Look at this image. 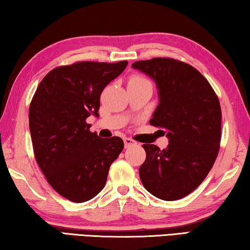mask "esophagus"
Segmentation results:
<instances>
[{
  "mask_svg": "<svg viewBox=\"0 0 250 250\" xmlns=\"http://www.w3.org/2000/svg\"><path fill=\"white\" fill-rule=\"evenodd\" d=\"M124 142H125V147H129V146H133V145H135V141H133L132 139H130V138H125L124 139Z\"/></svg>",
  "mask_w": 250,
  "mask_h": 250,
  "instance_id": "34e87169",
  "label": "esophagus"
}]
</instances>
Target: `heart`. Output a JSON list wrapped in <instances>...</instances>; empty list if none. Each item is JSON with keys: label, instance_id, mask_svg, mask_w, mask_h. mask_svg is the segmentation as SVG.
<instances>
[{"label": "heart", "instance_id": "heart-1", "mask_svg": "<svg viewBox=\"0 0 250 250\" xmlns=\"http://www.w3.org/2000/svg\"><path fill=\"white\" fill-rule=\"evenodd\" d=\"M129 83H149L146 78L141 77V76H132V77L130 78Z\"/></svg>", "mask_w": 250, "mask_h": 250}]
</instances>
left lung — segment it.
<instances>
[{
	"label": "left lung",
	"instance_id": "1",
	"mask_svg": "<svg viewBox=\"0 0 250 250\" xmlns=\"http://www.w3.org/2000/svg\"><path fill=\"white\" fill-rule=\"evenodd\" d=\"M154 80L159 104L150 125L166 130L167 149L143 145L146 158L139 175L147 192L164 201L188 195L213 167L222 138L218 97L200 71L173 58L132 64Z\"/></svg>",
	"mask_w": 250,
	"mask_h": 250
}]
</instances>
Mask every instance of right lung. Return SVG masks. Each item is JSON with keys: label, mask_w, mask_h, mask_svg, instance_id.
I'll use <instances>...</instances> for the list:
<instances>
[{"label": "right lung", "mask_w": 250, "mask_h": 250, "mask_svg": "<svg viewBox=\"0 0 250 250\" xmlns=\"http://www.w3.org/2000/svg\"><path fill=\"white\" fill-rule=\"evenodd\" d=\"M128 62H78L45 76L29 104V131L36 162L50 186L75 203L104 188L109 167L124 149L119 137L101 139L87 118L99 117L100 95Z\"/></svg>", "instance_id": "obj_1"}]
</instances>
